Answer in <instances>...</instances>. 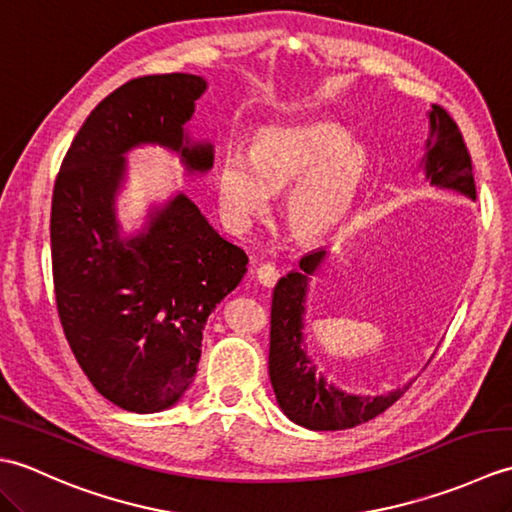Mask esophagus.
<instances>
[{"label":"esophagus","instance_id":"esophagus-1","mask_svg":"<svg viewBox=\"0 0 512 512\" xmlns=\"http://www.w3.org/2000/svg\"><path fill=\"white\" fill-rule=\"evenodd\" d=\"M279 279V270L273 264H262L257 268V281L266 288H273Z\"/></svg>","mask_w":512,"mask_h":512}]
</instances>
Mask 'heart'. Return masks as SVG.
<instances>
[{"label": "heart", "mask_w": 512, "mask_h": 512, "mask_svg": "<svg viewBox=\"0 0 512 512\" xmlns=\"http://www.w3.org/2000/svg\"><path fill=\"white\" fill-rule=\"evenodd\" d=\"M367 151L332 121L273 123L257 132L253 151L231 145L217 167V195L224 215L246 226L286 189V217L299 237L332 233L361 189Z\"/></svg>", "instance_id": "heart-1"}]
</instances>
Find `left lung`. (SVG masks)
<instances>
[{
  "label": "left lung",
  "mask_w": 512,
  "mask_h": 512,
  "mask_svg": "<svg viewBox=\"0 0 512 512\" xmlns=\"http://www.w3.org/2000/svg\"><path fill=\"white\" fill-rule=\"evenodd\" d=\"M429 116V138L424 143L420 167L431 187L462 193L475 202V180L471 156L453 118L433 105ZM328 257L319 248L303 255L299 270H290L277 281L270 308V356L268 374L279 409L312 431L352 429L376 418L405 394L413 380L387 394H350L317 372L306 345V303L310 281Z\"/></svg>",
  "instance_id": "1"
}]
</instances>
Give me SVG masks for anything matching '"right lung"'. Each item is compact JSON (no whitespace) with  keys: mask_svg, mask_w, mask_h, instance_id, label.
<instances>
[{"mask_svg":"<svg viewBox=\"0 0 512 512\" xmlns=\"http://www.w3.org/2000/svg\"><path fill=\"white\" fill-rule=\"evenodd\" d=\"M206 88L198 74L121 85L94 107L54 182L52 277L65 339L96 391L134 413L184 396L206 319L246 275L244 250L182 191L151 204L136 233L125 235L116 213L138 147L171 151L187 173L211 171L213 145L187 129Z\"/></svg>","mask_w":512,"mask_h":512,"instance_id":"obj_1","label":"right lung"}]
</instances>
